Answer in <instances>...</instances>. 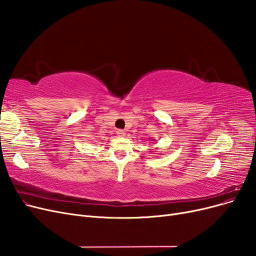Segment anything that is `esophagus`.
I'll use <instances>...</instances> for the list:
<instances>
[{
    "mask_svg": "<svg viewBox=\"0 0 256 256\" xmlns=\"http://www.w3.org/2000/svg\"><path fill=\"white\" fill-rule=\"evenodd\" d=\"M116 134H118V136H126L125 131H122V130H118V131H116Z\"/></svg>",
    "mask_w": 256,
    "mask_h": 256,
    "instance_id": "34e87169",
    "label": "esophagus"
}]
</instances>
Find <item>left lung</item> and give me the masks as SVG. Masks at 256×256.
<instances>
[{"label": "left lung", "mask_w": 256, "mask_h": 256, "mask_svg": "<svg viewBox=\"0 0 256 256\" xmlns=\"http://www.w3.org/2000/svg\"><path fill=\"white\" fill-rule=\"evenodd\" d=\"M150 141H154V140H150Z\"/></svg>", "instance_id": "obj_1"}]
</instances>
